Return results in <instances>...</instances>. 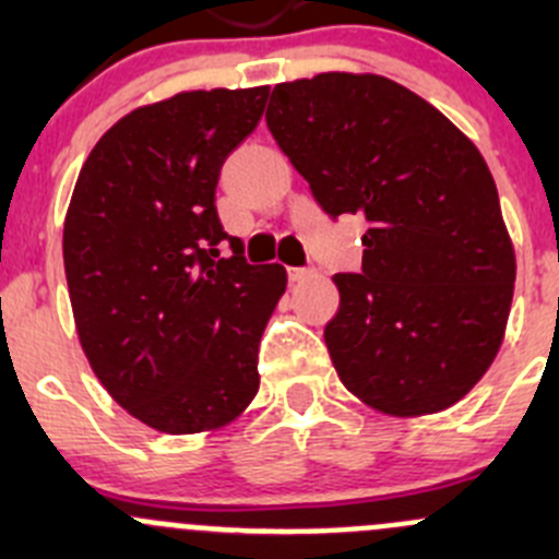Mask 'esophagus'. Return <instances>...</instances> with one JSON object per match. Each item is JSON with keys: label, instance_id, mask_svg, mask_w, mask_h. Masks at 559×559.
Here are the masks:
<instances>
[{"label": "esophagus", "instance_id": "esophagus-1", "mask_svg": "<svg viewBox=\"0 0 559 559\" xmlns=\"http://www.w3.org/2000/svg\"><path fill=\"white\" fill-rule=\"evenodd\" d=\"M313 273H316V270L311 267V264H306V267H286V275H289V281H306V278H311Z\"/></svg>", "mask_w": 559, "mask_h": 559}]
</instances>
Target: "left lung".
I'll list each match as a JSON object with an SVG mask.
<instances>
[{
  "instance_id": "left-lung-1",
  "label": "left lung",
  "mask_w": 559,
  "mask_h": 559,
  "mask_svg": "<svg viewBox=\"0 0 559 559\" xmlns=\"http://www.w3.org/2000/svg\"><path fill=\"white\" fill-rule=\"evenodd\" d=\"M267 129L330 218H365L324 341L343 386L397 416L465 397L503 341L516 262L492 173L430 103L381 75L281 83Z\"/></svg>"
}]
</instances>
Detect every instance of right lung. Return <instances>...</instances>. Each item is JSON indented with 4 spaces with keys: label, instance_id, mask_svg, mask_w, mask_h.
Here are the masks:
<instances>
[{
    "label": "right lung",
    "instance_id": "right-lung-1",
    "mask_svg": "<svg viewBox=\"0 0 559 559\" xmlns=\"http://www.w3.org/2000/svg\"><path fill=\"white\" fill-rule=\"evenodd\" d=\"M264 103L267 86L213 88L132 110L72 191L64 273L83 352L118 405L170 436L227 425L259 389L286 270L246 262L216 186Z\"/></svg>",
    "mask_w": 559,
    "mask_h": 559
}]
</instances>
